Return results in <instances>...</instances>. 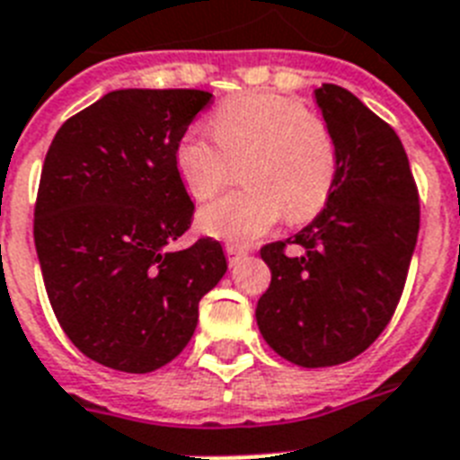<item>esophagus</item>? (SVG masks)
Here are the masks:
<instances>
[{
    "label": "esophagus",
    "mask_w": 460,
    "mask_h": 460,
    "mask_svg": "<svg viewBox=\"0 0 460 460\" xmlns=\"http://www.w3.org/2000/svg\"><path fill=\"white\" fill-rule=\"evenodd\" d=\"M226 257H229L231 267H236L238 260H243V257H245V250H243L241 245H234V243H229V245H226Z\"/></svg>",
    "instance_id": "34e87169"
}]
</instances>
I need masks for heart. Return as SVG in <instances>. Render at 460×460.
Instances as JSON below:
<instances>
[{
  "label": "heart",
  "mask_w": 460,
  "mask_h": 460,
  "mask_svg": "<svg viewBox=\"0 0 460 460\" xmlns=\"http://www.w3.org/2000/svg\"><path fill=\"white\" fill-rule=\"evenodd\" d=\"M212 134L191 127L174 148V167L186 193L205 200L226 179L229 160L245 158L248 189L212 200L198 212L203 234L229 243H252L279 219L305 222L326 205L338 177V148L326 122L290 96L248 92L219 103Z\"/></svg>",
  "instance_id": "1"
}]
</instances>
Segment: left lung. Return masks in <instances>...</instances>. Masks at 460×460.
I'll use <instances>...</instances> for the list:
<instances>
[{"instance_id":"left-lung-1","label":"left lung","mask_w":460,"mask_h":460,"mask_svg":"<svg viewBox=\"0 0 460 460\" xmlns=\"http://www.w3.org/2000/svg\"><path fill=\"white\" fill-rule=\"evenodd\" d=\"M338 148V177L323 210L285 243L260 250L271 283L255 309L260 333L305 368L345 364L390 323L418 241V191L409 158L387 122L352 92H314Z\"/></svg>"}]
</instances>
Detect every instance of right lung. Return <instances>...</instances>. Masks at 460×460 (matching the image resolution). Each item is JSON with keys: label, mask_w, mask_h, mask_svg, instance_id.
I'll return each instance as SVG.
<instances>
[{"label": "right lung", "mask_w": 460, "mask_h": 460, "mask_svg": "<svg viewBox=\"0 0 460 460\" xmlns=\"http://www.w3.org/2000/svg\"><path fill=\"white\" fill-rule=\"evenodd\" d=\"M210 99L200 89L108 92L49 146L37 257L56 319L96 364L165 366L189 345L200 297L226 274L212 238L170 248L193 219L174 148Z\"/></svg>", "instance_id": "obj_1"}]
</instances>
